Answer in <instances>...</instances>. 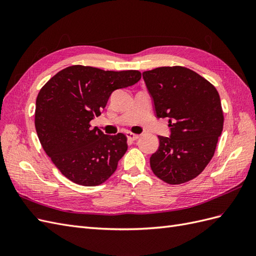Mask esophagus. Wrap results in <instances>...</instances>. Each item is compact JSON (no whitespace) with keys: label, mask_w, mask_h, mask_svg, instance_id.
<instances>
[{"label":"esophagus","mask_w":256,"mask_h":256,"mask_svg":"<svg viewBox=\"0 0 256 256\" xmlns=\"http://www.w3.org/2000/svg\"><path fill=\"white\" fill-rule=\"evenodd\" d=\"M127 138H129V140H131V141H136V140H138V138H140V136L136 134H132V132H130V131H128V132H127Z\"/></svg>","instance_id":"34e87169"}]
</instances>
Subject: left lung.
<instances>
[{"instance_id": "left-lung-1", "label": "left lung", "mask_w": 256, "mask_h": 256, "mask_svg": "<svg viewBox=\"0 0 256 256\" xmlns=\"http://www.w3.org/2000/svg\"><path fill=\"white\" fill-rule=\"evenodd\" d=\"M158 118H168L171 138L159 136L152 154L154 174L170 184L198 176L214 157L224 116L218 90L196 72L182 66L143 72Z\"/></svg>"}]
</instances>
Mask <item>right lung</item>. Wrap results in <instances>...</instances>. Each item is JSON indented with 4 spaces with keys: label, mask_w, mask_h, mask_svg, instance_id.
I'll return each mask as SVG.
<instances>
[{
    "label": "right lung",
    "mask_w": 256,
    "mask_h": 256,
    "mask_svg": "<svg viewBox=\"0 0 256 256\" xmlns=\"http://www.w3.org/2000/svg\"><path fill=\"white\" fill-rule=\"evenodd\" d=\"M138 70L112 72L74 65L54 74L36 98L35 128L46 154L69 180L86 187L102 184L127 152L124 134L106 136L90 128L112 92L134 85Z\"/></svg>",
    "instance_id": "obj_1"
}]
</instances>
